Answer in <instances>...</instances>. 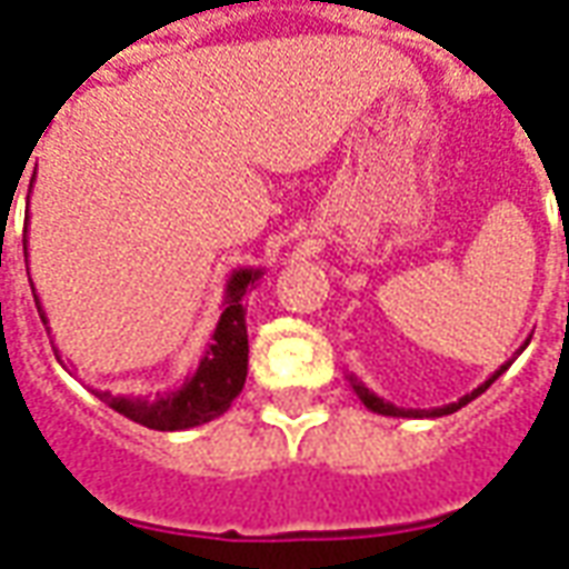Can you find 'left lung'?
Listing matches in <instances>:
<instances>
[{
	"instance_id": "left-lung-1",
	"label": "left lung",
	"mask_w": 569,
	"mask_h": 569,
	"mask_svg": "<svg viewBox=\"0 0 569 569\" xmlns=\"http://www.w3.org/2000/svg\"><path fill=\"white\" fill-rule=\"evenodd\" d=\"M527 345H530V341H523V348H527ZM523 348H520V351H523ZM520 351H518V353H520ZM511 360H515V357H511ZM511 360H508V363H502V367L496 369V372H492L490 379L483 381V385H478V388H475L471 395L459 397L456 403H447V407H435V409H400V407H395V403H388V400H385V397L376 395V391H369L367 385H363V381L357 379L353 372H351V376H348V381H351L353 395L360 397V403H363V407H367V409H372V412H379V416H397V419H437V416H450V412H456V409H462L465 403H471L475 397L483 395V391L490 388L492 381L499 379V376H502V372H506V369L511 367Z\"/></svg>"
}]
</instances>
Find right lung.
I'll return each mask as SVG.
<instances>
[{
    "label": "right lung",
    "mask_w": 569,
    "mask_h": 569,
    "mask_svg": "<svg viewBox=\"0 0 569 569\" xmlns=\"http://www.w3.org/2000/svg\"><path fill=\"white\" fill-rule=\"evenodd\" d=\"M30 188H33V181H30ZM23 258H27V230H23ZM261 273H264L261 268H237L230 273L216 332L202 351L200 367L190 372L181 388L157 391L153 397H113L110 391H94V395L110 409H117L119 416L144 425V428H153V431H184V428L212 422L221 412H228L233 397L240 395L246 385V367H249L246 292L261 280ZM33 298L42 323H49L36 289Z\"/></svg>",
    "instance_id": "add662e5"
}]
</instances>
